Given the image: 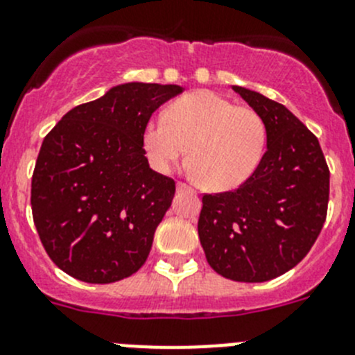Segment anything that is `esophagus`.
Listing matches in <instances>:
<instances>
[{"label":"esophagus","instance_id":"34e87169","mask_svg":"<svg viewBox=\"0 0 355 355\" xmlns=\"http://www.w3.org/2000/svg\"><path fill=\"white\" fill-rule=\"evenodd\" d=\"M177 191H178V193H180V191H193V189H191L189 185H185V184H182V182H178V184H177Z\"/></svg>","mask_w":355,"mask_h":355}]
</instances>
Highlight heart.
<instances>
[{
	"instance_id": "1",
	"label": "heart",
	"mask_w": 355,
	"mask_h": 355,
	"mask_svg": "<svg viewBox=\"0 0 355 355\" xmlns=\"http://www.w3.org/2000/svg\"><path fill=\"white\" fill-rule=\"evenodd\" d=\"M189 149L191 171L210 191H232L253 177L267 146L263 118L209 90L187 94L143 130L150 164L170 173Z\"/></svg>"
}]
</instances>
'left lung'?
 <instances>
[{"instance_id":"obj_1","label":"left lung","mask_w":355,"mask_h":355,"mask_svg":"<svg viewBox=\"0 0 355 355\" xmlns=\"http://www.w3.org/2000/svg\"><path fill=\"white\" fill-rule=\"evenodd\" d=\"M267 127V152L239 189L205 194L198 235L209 265L233 281L261 283L293 269L325 223L329 168L317 136L258 92L232 86Z\"/></svg>"}]
</instances>
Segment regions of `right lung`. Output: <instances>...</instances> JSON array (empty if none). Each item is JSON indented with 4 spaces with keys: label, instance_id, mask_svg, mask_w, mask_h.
Masks as SVG:
<instances>
[{
    "label": "right lung",
    "instance_id": "right-lung-1",
    "mask_svg": "<svg viewBox=\"0 0 355 355\" xmlns=\"http://www.w3.org/2000/svg\"><path fill=\"white\" fill-rule=\"evenodd\" d=\"M178 85L123 83L70 110L44 138L31 210L38 237L63 272L106 285L132 276L175 196L150 168L143 130Z\"/></svg>",
    "mask_w": 355,
    "mask_h": 355
}]
</instances>
